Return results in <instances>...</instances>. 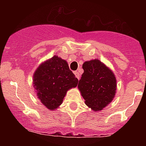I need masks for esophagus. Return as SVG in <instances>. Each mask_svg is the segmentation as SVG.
Returning a JSON list of instances; mask_svg holds the SVG:
<instances>
[{"instance_id": "34e87169", "label": "esophagus", "mask_w": 146, "mask_h": 146, "mask_svg": "<svg viewBox=\"0 0 146 146\" xmlns=\"http://www.w3.org/2000/svg\"><path fill=\"white\" fill-rule=\"evenodd\" d=\"M74 75L76 76V77H77V79L79 80L80 79V74H79V72H74Z\"/></svg>"}]
</instances>
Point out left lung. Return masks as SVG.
Wrapping results in <instances>:
<instances>
[{"mask_svg":"<svg viewBox=\"0 0 146 146\" xmlns=\"http://www.w3.org/2000/svg\"><path fill=\"white\" fill-rule=\"evenodd\" d=\"M84 70L78 83V89L85 103L92 110H102L113 101L117 89V81L113 71L99 59L86 61Z\"/></svg>","mask_w":146,"mask_h":146,"instance_id":"1","label":"left lung"}]
</instances>
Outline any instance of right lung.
Instances as JSON below:
<instances>
[{
	"instance_id": "add662e5",
	"label": "right lung",
	"mask_w": 146,
	"mask_h": 146,
	"mask_svg": "<svg viewBox=\"0 0 146 146\" xmlns=\"http://www.w3.org/2000/svg\"><path fill=\"white\" fill-rule=\"evenodd\" d=\"M33 78L37 98L50 110L58 109L67 91L78 84L68 63L57 55L42 62L34 72Z\"/></svg>"
}]
</instances>
